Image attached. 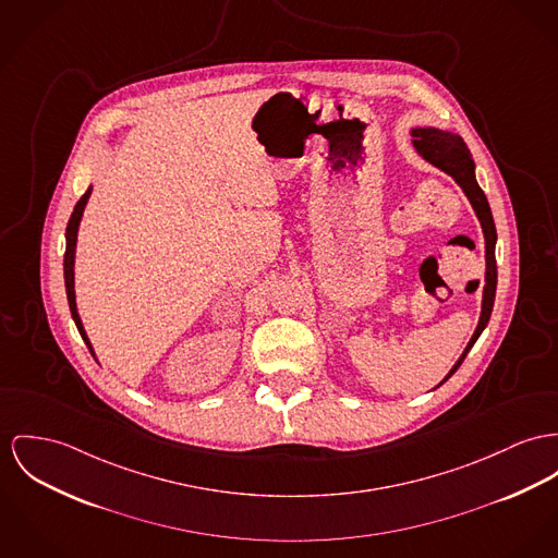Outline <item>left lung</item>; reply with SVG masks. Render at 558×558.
Instances as JSON below:
<instances>
[{
	"instance_id": "8db88e82",
	"label": "left lung",
	"mask_w": 558,
	"mask_h": 558,
	"mask_svg": "<svg viewBox=\"0 0 558 558\" xmlns=\"http://www.w3.org/2000/svg\"><path fill=\"white\" fill-rule=\"evenodd\" d=\"M412 146L414 150L430 163L437 170L452 175V180L463 189L465 197L472 204L473 213L480 220L482 233H484V260H486V274H484V289H482V310H480V318H477V327L473 331L472 340L465 345L463 354L459 356V361L452 365V369L446 374V378L435 386L444 385L465 361L468 352L472 350L473 343L477 342V338L482 336V331L486 329L488 320H490V312L495 305V293H497V260H495V246H497V229H495V220L493 213L488 206V199L484 195V191L480 189L477 180H475V161H473L472 153L468 148V144L463 142V137L454 131L439 128H412Z\"/></svg>"
}]
</instances>
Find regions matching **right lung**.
I'll return each instance as SVG.
<instances>
[{
    "instance_id": "1",
    "label": "right lung",
    "mask_w": 558,
    "mask_h": 558,
    "mask_svg": "<svg viewBox=\"0 0 558 558\" xmlns=\"http://www.w3.org/2000/svg\"><path fill=\"white\" fill-rule=\"evenodd\" d=\"M90 191L93 186L86 189L85 195L78 199V204L74 206V213L70 216V222H68V229H65V257H63V276H65V293H68V303H70V312H72V318L78 327V333L83 336L90 354H95L90 340L86 336L85 327H83V320H81V314H78V307H76V291H74V260H76V242H78V227H81V220L85 215L86 202L90 197Z\"/></svg>"
}]
</instances>
